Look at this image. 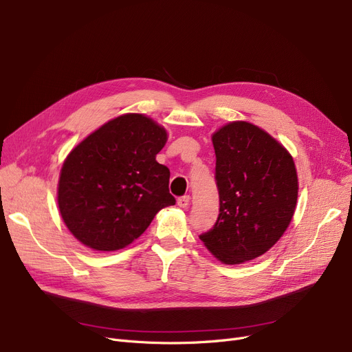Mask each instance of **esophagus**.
Here are the masks:
<instances>
[{
    "label": "esophagus",
    "instance_id": "34e87169",
    "mask_svg": "<svg viewBox=\"0 0 352 352\" xmlns=\"http://www.w3.org/2000/svg\"><path fill=\"white\" fill-rule=\"evenodd\" d=\"M177 204H178L181 208L188 207V204H190V195H182V197H179L178 200H177Z\"/></svg>",
    "mask_w": 352,
    "mask_h": 352
}]
</instances>
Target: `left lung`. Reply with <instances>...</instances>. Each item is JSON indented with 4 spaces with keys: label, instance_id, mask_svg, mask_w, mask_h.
Instances as JSON below:
<instances>
[{
    "label": "left lung",
    "instance_id": "8db88e82",
    "mask_svg": "<svg viewBox=\"0 0 352 352\" xmlns=\"http://www.w3.org/2000/svg\"><path fill=\"white\" fill-rule=\"evenodd\" d=\"M211 140L220 212L200 240L221 263L240 265L286 232L298 200L296 168L283 145L249 122H230Z\"/></svg>",
    "mask_w": 352,
    "mask_h": 352
}]
</instances>
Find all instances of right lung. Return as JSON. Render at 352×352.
<instances>
[{"label":"right lung","instance_id":"1","mask_svg":"<svg viewBox=\"0 0 352 352\" xmlns=\"http://www.w3.org/2000/svg\"><path fill=\"white\" fill-rule=\"evenodd\" d=\"M166 131L141 113L106 122L67 155L57 203L70 233L98 252L124 249L175 204L170 170L155 157Z\"/></svg>","mask_w":352,"mask_h":352}]
</instances>
